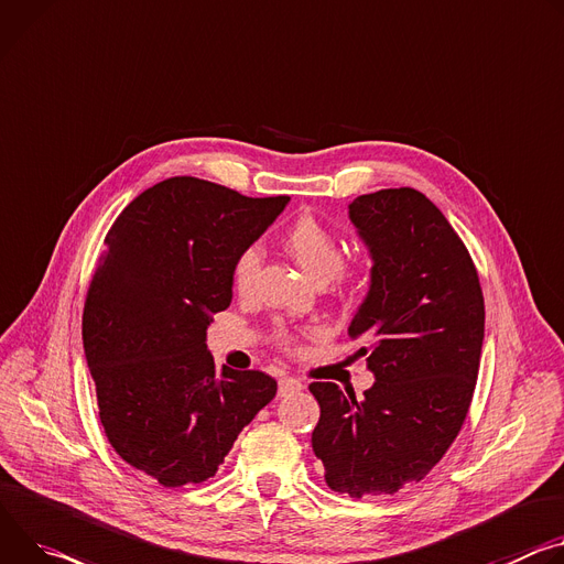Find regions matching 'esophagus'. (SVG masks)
I'll list each match as a JSON object with an SVG mask.
<instances>
[{
	"label": "esophagus",
	"instance_id": "1",
	"mask_svg": "<svg viewBox=\"0 0 564 564\" xmlns=\"http://www.w3.org/2000/svg\"><path fill=\"white\" fill-rule=\"evenodd\" d=\"M301 389H303V382L296 380V378L285 376V378L279 380V393L281 395H288V393H294V391H301Z\"/></svg>",
	"mask_w": 564,
	"mask_h": 564
}]
</instances>
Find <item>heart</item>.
Masks as SVG:
<instances>
[{
  "mask_svg": "<svg viewBox=\"0 0 564 564\" xmlns=\"http://www.w3.org/2000/svg\"><path fill=\"white\" fill-rule=\"evenodd\" d=\"M283 247L292 256V261L319 283L328 281V279L344 281L350 274V265L346 261H341V256H339L337 238L315 216L296 218L283 236ZM259 268H261V251L259 249L247 247L245 251H240V256L234 263V285L238 292L245 294L251 290L256 274H259ZM276 341L283 348H292L296 337L290 330L279 328Z\"/></svg>",
  "mask_w": 564,
  "mask_h": 564,
  "instance_id": "heart-1",
  "label": "heart"
}]
</instances>
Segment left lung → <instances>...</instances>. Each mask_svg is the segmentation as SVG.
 <instances>
[{
    "label": "left lung",
    "instance_id": "1",
    "mask_svg": "<svg viewBox=\"0 0 564 564\" xmlns=\"http://www.w3.org/2000/svg\"><path fill=\"white\" fill-rule=\"evenodd\" d=\"M373 259L371 288L348 335L376 376L362 398L313 382L322 416L313 449L335 492L393 495L447 452L473 402L484 344V294L470 253L416 188L348 204Z\"/></svg>",
    "mask_w": 564,
    "mask_h": 564
}]
</instances>
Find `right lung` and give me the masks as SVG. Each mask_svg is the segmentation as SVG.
<instances>
[{
	"label": "right lung",
	"mask_w": 564,
	"mask_h": 564,
	"mask_svg": "<svg viewBox=\"0 0 564 564\" xmlns=\"http://www.w3.org/2000/svg\"><path fill=\"white\" fill-rule=\"evenodd\" d=\"M288 202L169 177L134 197L106 236L83 311L98 419L126 464L166 488L214 477L276 395L263 371H216L207 326L229 308L240 251Z\"/></svg>",
	"instance_id": "1"
}]
</instances>
